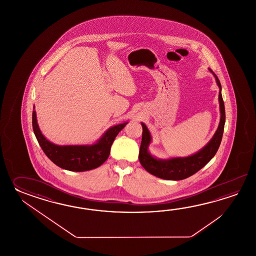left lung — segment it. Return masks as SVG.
<instances>
[{
	"label": "left lung",
	"mask_w": 256,
	"mask_h": 256,
	"mask_svg": "<svg viewBox=\"0 0 256 256\" xmlns=\"http://www.w3.org/2000/svg\"><path fill=\"white\" fill-rule=\"evenodd\" d=\"M212 71V70H210ZM213 73V72H212ZM216 78L218 86L220 87L218 102L220 109V122L212 139L208 142L206 146L200 152L188 158H171L168 160H159L152 158L148 152V146L151 142V136L144 124L142 126L141 146L139 151V161L142 168L158 178L168 180H182L196 173L198 170L205 166L212 158L216 154L222 139L224 124H225V108L222 96V85L218 76L213 73Z\"/></svg>",
	"instance_id": "1"
}]
</instances>
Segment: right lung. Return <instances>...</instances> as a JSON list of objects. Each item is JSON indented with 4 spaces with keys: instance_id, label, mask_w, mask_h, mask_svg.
Masks as SVG:
<instances>
[{
    "instance_id": "add662e5",
    "label": "right lung",
    "mask_w": 256,
    "mask_h": 256,
    "mask_svg": "<svg viewBox=\"0 0 256 256\" xmlns=\"http://www.w3.org/2000/svg\"><path fill=\"white\" fill-rule=\"evenodd\" d=\"M33 130L46 156L58 166L70 171H88L97 168L109 158L115 137L127 122L114 126L92 146H56L44 138L39 130L36 110H33Z\"/></svg>"
}]
</instances>
